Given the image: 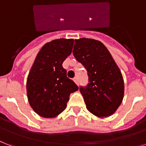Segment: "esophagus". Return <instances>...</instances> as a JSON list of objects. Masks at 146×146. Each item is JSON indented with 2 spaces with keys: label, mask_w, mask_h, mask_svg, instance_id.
<instances>
[{
  "label": "esophagus",
  "mask_w": 146,
  "mask_h": 146,
  "mask_svg": "<svg viewBox=\"0 0 146 146\" xmlns=\"http://www.w3.org/2000/svg\"><path fill=\"white\" fill-rule=\"evenodd\" d=\"M73 81H74V82H75L76 85H79V81H78V78H77V77H75V78L73 79Z\"/></svg>",
  "instance_id": "obj_1"
}]
</instances>
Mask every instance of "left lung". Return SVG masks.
I'll use <instances>...</instances> for the list:
<instances>
[{
  "label": "left lung",
  "mask_w": 146,
  "mask_h": 146,
  "mask_svg": "<svg viewBox=\"0 0 146 146\" xmlns=\"http://www.w3.org/2000/svg\"><path fill=\"white\" fill-rule=\"evenodd\" d=\"M73 54L87 70L88 82L79 91L86 107L94 115H111L124 98V79L120 70L106 47L94 39L75 40Z\"/></svg>",
  "instance_id": "left-lung-1"
}]
</instances>
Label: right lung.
Wrapping results in <instances>:
<instances>
[{
	"label": "right lung",
	"mask_w": 146,
	"mask_h": 146,
	"mask_svg": "<svg viewBox=\"0 0 146 146\" xmlns=\"http://www.w3.org/2000/svg\"><path fill=\"white\" fill-rule=\"evenodd\" d=\"M73 39L52 40L36 55L27 79L28 102L36 113L54 118L67 107L70 94L79 88L67 76L62 64L72 52Z\"/></svg>",
	"instance_id": "1"
}]
</instances>
